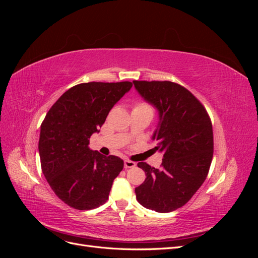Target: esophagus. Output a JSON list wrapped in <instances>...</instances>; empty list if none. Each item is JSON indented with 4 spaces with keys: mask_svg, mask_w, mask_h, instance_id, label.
I'll return each instance as SVG.
<instances>
[{
    "mask_svg": "<svg viewBox=\"0 0 258 258\" xmlns=\"http://www.w3.org/2000/svg\"><path fill=\"white\" fill-rule=\"evenodd\" d=\"M123 165H124V168L129 169V168H135L137 166V163L135 161H131L129 159H126V160L123 161Z\"/></svg>",
    "mask_w": 258,
    "mask_h": 258,
    "instance_id": "obj_1",
    "label": "esophagus"
}]
</instances>
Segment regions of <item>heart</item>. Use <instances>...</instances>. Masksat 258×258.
<instances>
[{
    "label": "heart",
    "instance_id": "heart-1",
    "mask_svg": "<svg viewBox=\"0 0 258 258\" xmlns=\"http://www.w3.org/2000/svg\"><path fill=\"white\" fill-rule=\"evenodd\" d=\"M151 111L153 112L151 105L144 102V101H139V102H136L134 105V111Z\"/></svg>",
    "mask_w": 258,
    "mask_h": 258
}]
</instances>
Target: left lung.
I'll return each instance as SVG.
<instances>
[{
  "instance_id": "obj_1",
  "label": "left lung",
  "mask_w": 258,
  "mask_h": 258,
  "mask_svg": "<svg viewBox=\"0 0 258 258\" xmlns=\"http://www.w3.org/2000/svg\"><path fill=\"white\" fill-rule=\"evenodd\" d=\"M135 87L159 111L153 139L163 154L160 169L139 162L145 181L136 188L144 208L168 213L182 208L204 184L213 158V129L200 101L179 84L134 81Z\"/></svg>"
}]
</instances>
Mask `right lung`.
Masks as SVG:
<instances>
[{
	"mask_svg": "<svg viewBox=\"0 0 258 258\" xmlns=\"http://www.w3.org/2000/svg\"><path fill=\"white\" fill-rule=\"evenodd\" d=\"M131 87V82L79 84L46 114L38 141L41 167L51 189L69 207L92 210L108 199L123 160L91 151L89 139Z\"/></svg>",
	"mask_w": 258,
	"mask_h": 258,
	"instance_id": "1",
	"label": "right lung"
}]
</instances>
